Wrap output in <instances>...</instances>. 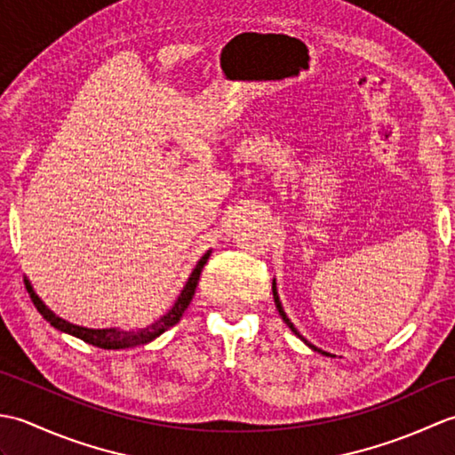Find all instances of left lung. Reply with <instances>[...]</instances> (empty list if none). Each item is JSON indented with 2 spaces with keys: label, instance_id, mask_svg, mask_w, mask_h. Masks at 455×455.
Wrapping results in <instances>:
<instances>
[{
  "label": "left lung",
  "instance_id": "1",
  "mask_svg": "<svg viewBox=\"0 0 455 455\" xmlns=\"http://www.w3.org/2000/svg\"><path fill=\"white\" fill-rule=\"evenodd\" d=\"M272 291H274V301H275V307H277V311H279V315H282V318H283V323L289 326V328H291V332H295L299 338H301V340L308 346V347H311V350H315V352H323V350H318V347L316 346H313L311 342H307L305 340V338L301 336V334H299L297 332V328L293 326V323L291 321H289V318H287V315H285V311H283V307H282V301H279V295H277V287H275V279H274V283H272ZM324 355H331V354H326V352H323Z\"/></svg>",
  "mask_w": 455,
  "mask_h": 455
}]
</instances>
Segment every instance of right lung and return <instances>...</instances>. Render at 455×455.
<instances>
[{
    "label": "right lung",
    "instance_id": "right-lung-1",
    "mask_svg": "<svg viewBox=\"0 0 455 455\" xmlns=\"http://www.w3.org/2000/svg\"><path fill=\"white\" fill-rule=\"evenodd\" d=\"M209 256H211V250H207V252L203 254V258L197 262V266L193 267L189 279L186 282V285H183L180 297L176 299V303H173L170 311L164 316H160L158 321H154L152 324L144 326V328H137V331H121V328H85V326L68 323V321H64V318L56 316L51 311V308H48L41 301V299H38V295L35 293V289H33V285H31V282H28V279H25V285H27L28 295H31V301L36 307V311L41 313L54 328H58V331L80 338V340L88 342L92 346L103 347V350H124V347L148 344V342L154 340V338H158L162 332H166L168 328H172L173 324L180 323L181 315L186 313V308L189 307L193 295H196V287L199 283L201 269H203V266L207 264Z\"/></svg>",
    "mask_w": 455,
    "mask_h": 455
}]
</instances>
